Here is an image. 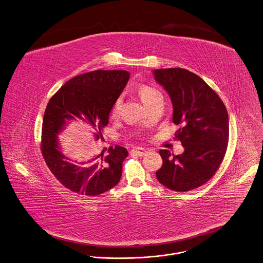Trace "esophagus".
I'll return each mask as SVG.
<instances>
[{
    "label": "esophagus",
    "mask_w": 263,
    "mask_h": 263,
    "mask_svg": "<svg viewBox=\"0 0 263 263\" xmlns=\"http://www.w3.org/2000/svg\"><path fill=\"white\" fill-rule=\"evenodd\" d=\"M131 153H132V154L137 155V156H139V157H142V156H145L148 152H147V150H145L144 148H134V149H132Z\"/></svg>",
    "instance_id": "34e87169"
}]
</instances>
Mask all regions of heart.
<instances>
[{"mask_svg": "<svg viewBox=\"0 0 263 263\" xmlns=\"http://www.w3.org/2000/svg\"><path fill=\"white\" fill-rule=\"evenodd\" d=\"M138 94H139L141 99L143 100V102L147 106H150L156 101L163 99V95L161 91L150 85H141L138 88ZM121 105H122V98L119 97L116 99V101L112 107V110H111L112 117H116L119 114Z\"/></svg>", "mask_w": 263, "mask_h": 263, "instance_id": "b5f03b06", "label": "heart"}]
</instances>
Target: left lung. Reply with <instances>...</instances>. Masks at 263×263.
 <instances>
[{
	"instance_id": "8db88e82",
	"label": "left lung",
	"mask_w": 263,
	"mask_h": 263,
	"mask_svg": "<svg viewBox=\"0 0 263 263\" xmlns=\"http://www.w3.org/2000/svg\"><path fill=\"white\" fill-rule=\"evenodd\" d=\"M153 72L170 95L173 122L182 125L175 136L185 148L181 155L160 150L163 165L156 177L173 191H191L206 183L224 158L230 133L228 111L215 90L197 74L184 68Z\"/></svg>"
}]
</instances>
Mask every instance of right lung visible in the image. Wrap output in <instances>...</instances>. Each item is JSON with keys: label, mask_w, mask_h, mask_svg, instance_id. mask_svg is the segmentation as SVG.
Listing matches in <instances>:
<instances>
[{"label": "right lung", "mask_w": 263, "mask_h": 263, "mask_svg": "<svg viewBox=\"0 0 263 263\" xmlns=\"http://www.w3.org/2000/svg\"><path fill=\"white\" fill-rule=\"evenodd\" d=\"M130 78L126 70H94L71 78L49 99L43 119L41 150L48 169L71 192L95 197L117 185L128 151L121 146L93 155L81 163L62 154L58 135L72 120L88 124L102 138L109 113Z\"/></svg>", "instance_id": "1"}]
</instances>
